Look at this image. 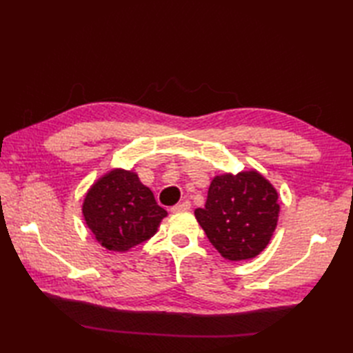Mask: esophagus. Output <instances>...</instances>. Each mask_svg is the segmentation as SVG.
Wrapping results in <instances>:
<instances>
[{
  "instance_id": "1",
  "label": "esophagus",
  "mask_w": 353,
  "mask_h": 353,
  "mask_svg": "<svg viewBox=\"0 0 353 353\" xmlns=\"http://www.w3.org/2000/svg\"><path fill=\"white\" fill-rule=\"evenodd\" d=\"M190 208H191V203H190L188 200H186V201H182V203L172 206V208H171V212H174V214H177V212H185V211H190Z\"/></svg>"
}]
</instances>
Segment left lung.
<instances>
[{
    "label": "left lung",
    "instance_id": "8db88e82",
    "mask_svg": "<svg viewBox=\"0 0 353 353\" xmlns=\"http://www.w3.org/2000/svg\"><path fill=\"white\" fill-rule=\"evenodd\" d=\"M279 209L273 185L253 170L214 177L205 208L194 214L223 258L244 261L265 249Z\"/></svg>",
    "mask_w": 353,
    "mask_h": 353
}]
</instances>
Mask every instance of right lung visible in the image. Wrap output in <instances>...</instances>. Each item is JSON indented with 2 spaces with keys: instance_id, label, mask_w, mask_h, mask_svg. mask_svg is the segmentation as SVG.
<instances>
[{
  "instance_id": "obj_1",
  "label": "right lung",
  "mask_w": 353,
  "mask_h": 353,
  "mask_svg": "<svg viewBox=\"0 0 353 353\" xmlns=\"http://www.w3.org/2000/svg\"><path fill=\"white\" fill-rule=\"evenodd\" d=\"M81 211L97 241L114 252H127L147 241L167 216L138 174L125 170H112L99 179L88 191Z\"/></svg>"
}]
</instances>
